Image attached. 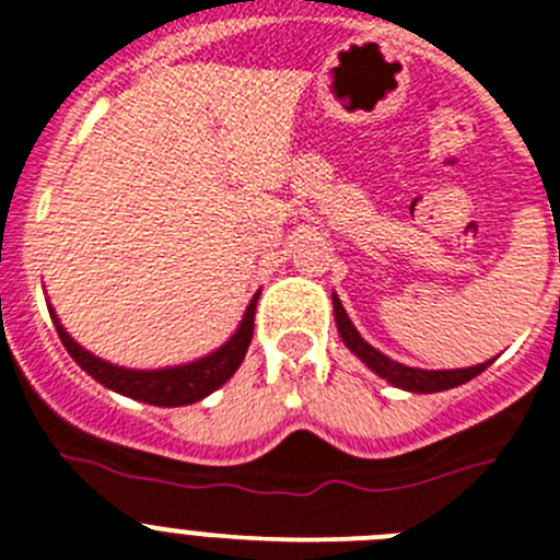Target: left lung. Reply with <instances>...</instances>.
Segmentation results:
<instances>
[{"mask_svg":"<svg viewBox=\"0 0 560 560\" xmlns=\"http://www.w3.org/2000/svg\"><path fill=\"white\" fill-rule=\"evenodd\" d=\"M332 307H335V324H338V332L343 338V343L354 351L365 365H369L374 374H380L382 380H387L390 385L401 387V390L409 393H440L451 390V387H459L465 382H470L472 376H478L481 371L489 369V363L472 365V369H456V371H423V369H409V365L396 363L390 357L382 354L380 349L369 343V340L360 338L357 327L351 324V318L346 316L343 305H340L338 294H332Z\"/></svg>","mask_w":560,"mask_h":560,"instance_id":"obj_1","label":"left lung"}]
</instances>
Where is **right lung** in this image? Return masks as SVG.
<instances>
[{"label": "right lung", "instance_id": "obj_1", "mask_svg": "<svg viewBox=\"0 0 560 560\" xmlns=\"http://www.w3.org/2000/svg\"><path fill=\"white\" fill-rule=\"evenodd\" d=\"M258 294L253 296V302L247 305L242 324L233 332V338L225 346H220L211 354L200 357L195 363L175 365V369H159V371H135V369H120V365H112L101 357L90 354L88 349L77 343L71 335L66 332V327L60 324V318L55 316V311L49 307L51 322H55L57 335H60L62 346L68 349V354L77 360V365L82 371H88L95 382H101L109 390L120 393V396L137 398V401L153 404V407H186V404H195L200 398H206L209 393H214L217 387L225 385L233 374L242 365L244 354L249 349V340H253L255 329V305H258Z\"/></svg>", "mask_w": 560, "mask_h": 560}]
</instances>
